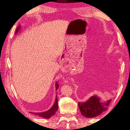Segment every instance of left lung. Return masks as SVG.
Returning a JSON list of instances; mask_svg holds the SVG:
<instances>
[{"label":"left lung","instance_id":"obj_1","mask_svg":"<svg viewBox=\"0 0 130 130\" xmlns=\"http://www.w3.org/2000/svg\"><path fill=\"white\" fill-rule=\"evenodd\" d=\"M111 99L103 101L97 95L94 94L85 102H79L78 106L81 113L86 118H94L107 109Z\"/></svg>","mask_w":130,"mask_h":130}]
</instances>
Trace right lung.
Segmentation results:
<instances>
[{
  "instance_id": "right-lung-1",
  "label": "right lung",
  "mask_w": 130,
  "mask_h": 130,
  "mask_svg": "<svg viewBox=\"0 0 130 130\" xmlns=\"http://www.w3.org/2000/svg\"><path fill=\"white\" fill-rule=\"evenodd\" d=\"M20 28H21V26L19 25L18 27V28L16 29L15 35H17L18 34V32H19ZM59 87V85L58 84V82H56V83H55V88H56V90L58 89ZM57 109H58V103H57V94H56V98H55V103L53 106L50 108V109H49L48 110H47V111H46L45 112H31L30 113H32L37 115L38 116L42 117L43 118L48 119V118H50L51 116H52L55 114V113H56Z\"/></svg>"
}]
</instances>
